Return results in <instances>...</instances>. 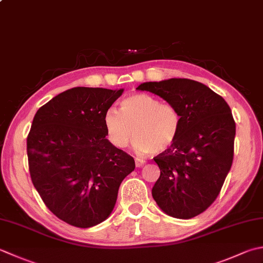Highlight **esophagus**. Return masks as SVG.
<instances>
[{"label": "esophagus", "mask_w": 263, "mask_h": 263, "mask_svg": "<svg viewBox=\"0 0 263 263\" xmlns=\"http://www.w3.org/2000/svg\"><path fill=\"white\" fill-rule=\"evenodd\" d=\"M135 161H136V166L137 167H141V166H143V164L146 163L145 161H143V159H140V158H136Z\"/></svg>", "instance_id": "1"}]
</instances>
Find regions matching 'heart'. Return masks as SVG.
<instances>
[{"instance_id":"1","label":"heart","mask_w":263,"mask_h":263,"mask_svg":"<svg viewBox=\"0 0 263 263\" xmlns=\"http://www.w3.org/2000/svg\"><path fill=\"white\" fill-rule=\"evenodd\" d=\"M109 141L124 148L137 135L133 147L139 154L162 153L172 147L181 128V115L176 107L156 97L136 93L122 101L121 110L110 107L104 115Z\"/></svg>"}]
</instances>
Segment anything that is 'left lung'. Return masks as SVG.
<instances>
[{
    "mask_svg": "<svg viewBox=\"0 0 263 263\" xmlns=\"http://www.w3.org/2000/svg\"><path fill=\"white\" fill-rule=\"evenodd\" d=\"M179 110L181 128L172 147L157 155L161 176L152 195L164 213L190 219L218 197L234 158L236 124L222 97L188 79L146 82L137 87Z\"/></svg>",
    "mask_w": 263,
    "mask_h": 263,
    "instance_id": "1",
    "label": "left lung"
}]
</instances>
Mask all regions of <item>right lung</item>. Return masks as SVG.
Returning <instances> with one entry per match:
<instances>
[{
  "mask_svg": "<svg viewBox=\"0 0 263 263\" xmlns=\"http://www.w3.org/2000/svg\"><path fill=\"white\" fill-rule=\"evenodd\" d=\"M123 89L77 86L36 111L27 137L29 173L51 212L90 228L114 210L118 188L135 159L106 138L104 115Z\"/></svg>",
  "mask_w": 263,
  "mask_h": 263,
  "instance_id": "1",
  "label": "right lung"
}]
</instances>
